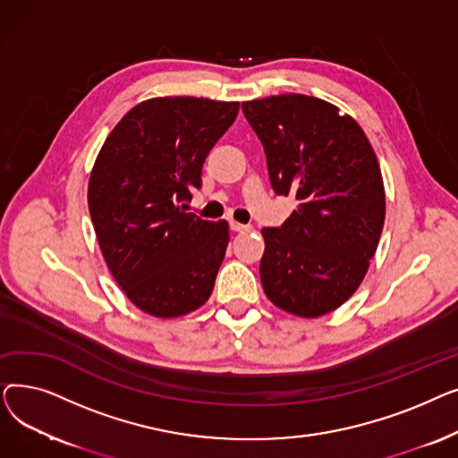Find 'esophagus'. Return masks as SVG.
Masks as SVG:
<instances>
[{
	"mask_svg": "<svg viewBox=\"0 0 458 458\" xmlns=\"http://www.w3.org/2000/svg\"><path fill=\"white\" fill-rule=\"evenodd\" d=\"M230 228H232L233 232H249V230H250V226L242 225V223H235V221H230Z\"/></svg>",
	"mask_w": 458,
	"mask_h": 458,
	"instance_id": "obj_1",
	"label": "esophagus"
}]
</instances>
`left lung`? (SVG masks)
Returning a JSON list of instances; mask_svg holds the SVG:
<instances>
[{
  "instance_id": "obj_1",
  "label": "left lung",
  "mask_w": 458,
  "mask_h": 458,
  "mask_svg": "<svg viewBox=\"0 0 458 458\" xmlns=\"http://www.w3.org/2000/svg\"><path fill=\"white\" fill-rule=\"evenodd\" d=\"M267 157L273 191L299 200L280 228H263L267 299L299 318L340 308L362 284L386 215L377 156L349 114L314 96L243 102Z\"/></svg>"
}]
</instances>
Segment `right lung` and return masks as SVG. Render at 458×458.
Returning a JSON list of instances; mask_svg holds the SVG:
<instances>
[{
    "label": "right lung",
    "instance_id": "add662e5",
    "mask_svg": "<svg viewBox=\"0 0 458 458\" xmlns=\"http://www.w3.org/2000/svg\"><path fill=\"white\" fill-rule=\"evenodd\" d=\"M237 102L150 98L113 128L89 178L102 254L128 299L154 318H180L211 295L230 242L226 221H202L183 202L237 116Z\"/></svg>",
    "mask_w": 458,
    "mask_h": 458
}]
</instances>
